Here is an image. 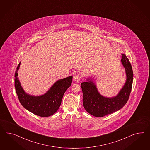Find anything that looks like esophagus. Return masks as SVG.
<instances>
[{
	"instance_id": "1",
	"label": "esophagus",
	"mask_w": 150,
	"mask_h": 150,
	"mask_svg": "<svg viewBox=\"0 0 150 150\" xmlns=\"http://www.w3.org/2000/svg\"><path fill=\"white\" fill-rule=\"evenodd\" d=\"M81 79V75L80 74H77L74 77V80L76 82H79L80 81Z\"/></svg>"
}]
</instances>
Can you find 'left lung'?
<instances>
[{
	"mask_svg": "<svg viewBox=\"0 0 150 150\" xmlns=\"http://www.w3.org/2000/svg\"><path fill=\"white\" fill-rule=\"evenodd\" d=\"M121 62L126 69V83L117 96L113 98L102 96L98 92L96 86L91 80L81 83L83 93V105L86 110L95 117H102L115 112L125 105L131 92L133 72L129 59L122 54Z\"/></svg>",
	"mask_w": 150,
	"mask_h": 150,
	"instance_id": "left-lung-1",
	"label": "left lung"
}]
</instances>
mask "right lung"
Segmentation results:
<instances>
[{"label": "right lung", "instance_id": "add662e5", "mask_svg": "<svg viewBox=\"0 0 150 150\" xmlns=\"http://www.w3.org/2000/svg\"><path fill=\"white\" fill-rule=\"evenodd\" d=\"M21 62L15 74V87L21 105L29 111L40 117L53 115L60 107L66 90L71 85L72 76L59 80L46 93L40 96H33L25 93L17 77Z\"/></svg>", "mask_w": 150, "mask_h": 150}]
</instances>
